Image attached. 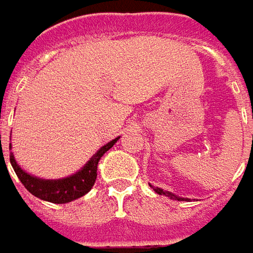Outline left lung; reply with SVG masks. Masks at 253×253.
<instances>
[{
	"mask_svg": "<svg viewBox=\"0 0 253 253\" xmlns=\"http://www.w3.org/2000/svg\"><path fill=\"white\" fill-rule=\"evenodd\" d=\"M151 187L153 190H155V191H156L158 194H165V196H168V197H170V199H174V200H177V201H180V200H183V199H180V197H177V196H174V194H171V193H169V191H165V190L159 189V187H153L152 184H151Z\"/></svg>",
	"mask_w": 253,
	"mask_h": 253,
	"instance_id": "1",
	"label": "left lung"
}]
</instances>
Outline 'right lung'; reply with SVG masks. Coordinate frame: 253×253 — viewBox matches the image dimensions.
<instances>
[{"instance_id":"right-lung-1","label":"right lung","mask_w":253,"mask_h":253,"mask_svg":"<svg viewBox=\"0 0 253 253\" xmlns=\"http://www.w3.org/2000/svg\"><path fill=\"white\" fill-rule=\"evenodd\" d=\"M118 139L120 138H115L111 142H108L107 145H104L101 149L88 161V163L84 166L83 169L79 170L76 174L70 176V177H66V179L43 180L31 176L29 173H25L24 170L16 165L12 152L9 153V162L14 168L18 179L21 180L25 189L28 190L31 194H34L38 199L50 201L54 204H64V203H70L76 199H80L82 196L87 194L91 190L94 183H95V179H97L98 161L101 159L105 152L111 149L114 143Z\"/></svg>"}]
</instances>
